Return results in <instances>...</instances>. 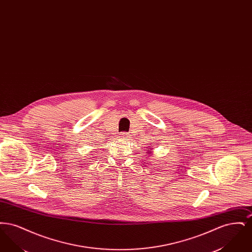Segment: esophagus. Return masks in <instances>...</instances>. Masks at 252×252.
I'll use <instances>...</instances> for the list:
<instances>
[{
	"instance_id": "esophagus-1",
	"label": "esophagus",
	"mask_w": 252,
	"mask_h": 252,
	"mask_svg": "<svg viewBox=\"0 0 252 252\" xmlns=\"http://www.w3.org/2000/svg\"><path fill=\"white\" fill-rule=\"evenodd\" d=\"M121 139H123V140H128V136L126 135V134H125V133H123V134H121L120 136Z\"/></svg>"
}]
</instances>
